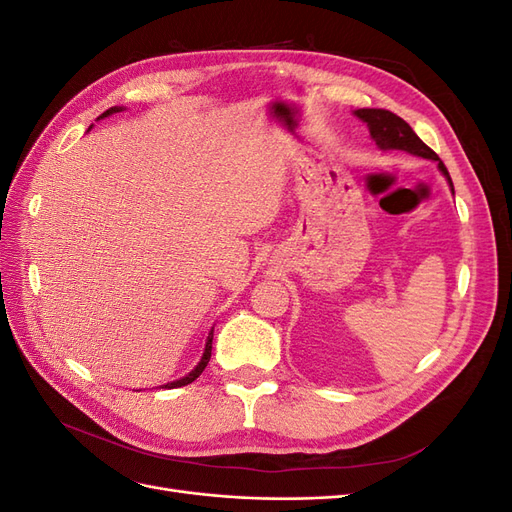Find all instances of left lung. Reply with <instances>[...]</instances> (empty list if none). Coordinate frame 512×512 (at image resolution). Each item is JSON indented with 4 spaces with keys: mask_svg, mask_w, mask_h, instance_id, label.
Instances as JSON below:
<instances>
[{
    "mask_svg": "<svg viewBox=\"0 0 512 512\" xmlns=\"http://www.w3.org/2000/svg\"><path fill=\"white\" fill-rule=\"evenodd\" d=\"M354 115L367 123L371 138H374L380 149H401V151L414 153V156H421L427 160H438L440 170L446 175L448 183H451V188H453V181H451V177H448V170L440 162L438 153L431 147H427L421 138L414 134V130L404 119L397 117L391 111H384V108H359V111H354Z\"/></svg>",
    "mask_w": 512,
    "mask_h": 512,
    "instance_id": "left-lung-1",
    "label": "left lung"
}]
</instances>
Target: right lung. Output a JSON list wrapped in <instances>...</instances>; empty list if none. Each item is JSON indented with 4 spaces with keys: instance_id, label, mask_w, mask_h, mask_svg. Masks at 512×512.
Here are the masks:
<instances>
[{
    "instance_id": "add662e5",
    "label": "right lung",
    "mask_w": 512,
    "mask_h": 512,
    "mask_svg": "<svg viewBox=\"0 0 512 512\" xmlns=\"http://www.w3.org/2000/svg\"><path fill=\"white\" fill-rule=\"evenodd\" d=\"M121 108H117V106H113V108H108L106 113H102V117H108V115H113V113H119ZM211 342H213V331L209 333V337H207V344H205V354H203V359H200V363L190 371L188 376L185 378H181V380H177V382H168V384H164V389H179V386H185V384H190V382H194L200 374H203L205 371V367H207V363H209V359H211Z\"/></svg>"
}]
</instances>
